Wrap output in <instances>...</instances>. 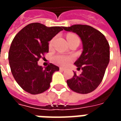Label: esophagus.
<instances>
[{
  "instance_id": "34e87169",
  "label": "esophagus",
  "mask_w": 121,
  "mask_h": 121,
  "mask_svg": "<svg viewBox=\"0 0 121 121\" xmlns=\"http://www.w3.org/2000/svg\"><path fill=\"white\" fill-rule=\"evenodd\" d=\"M60 71H63L65 70V67H60Z\"/></svg>"
}]
</instances>
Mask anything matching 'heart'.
<instances>
[{"label": "heart", "instance_id": "b5f03b06", "mask_svg": "<svg viewBox=\"0 0 121 121\" xmlns=\"http://www.w3.org/2000/svg\"><path fill=\"white\" fill-rule=\"evenodd\" d=\"M74 38H78V37L74 34H69L67 35V39L68 41H69L70 39H74ZM54 59H55V61L56 63L58 64H60V65H66L73 60L72 57L64 55L56 56L54 58Z\"/></svg>", "mask_w": 121, "mask_h": 121}]
</instances>
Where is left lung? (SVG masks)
Returning a JSON list of instances; mask_svg holds the SVG:
<instances>
[{
    "instance_id": "obj_1",
    "label": "left lung",
    "mask_w": 121,
    "mask_h": 121,
    "mask_svg": "<svg viewBox=\"0 0 121 121\" xmlns=\"http://www.w3.org/2000/svg\"><path fill=\"white\" fill-rule=\"evenodd\" d=\"M63 28L78 35L83 47L81 55L74 63L82 73L78 76L74 72L73 77L67 80V85L78 93H91L101 83L109 63V43L101 32L88 25H74Z\"/></svg>"
}]
</instances>
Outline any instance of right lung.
Returning a JSON list of instances; mask_svg holds the SVG:
<instances>
[{"label":"right lung","mask_w":121,"mask_h":121,"mask_svg":"<svg viewBox=\"0 0 121 121\" xmlns=\"http://www.w3.org/2000/svg\"><path fill=\"white\" fill-rule=\"evenodd\" d=\"M62 28L35 22L26 26L15 36L8 60L13 78L25 91L37 95L49 88L53 73L59 71V67L50 63L43 68L37 61L48 52V42Z\"/></svg>","instance_id":"add662e5"}]
</instances>
